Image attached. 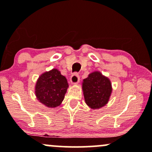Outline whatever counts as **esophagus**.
<instances>
[{"label": "esophagus", "instance_id": "34e87169", "mask_svg": "<svg viewBox=\"0 0 152 152\" xmlns=\"http://www.w3.org/2000/svg\"><path fill=\"white\" fill-rule=\"evenodd\" d=\"M79 80H80V78H79V76H78V74H74L71 76L70 82L71 83V84H76V83H78V82H79Z\"/></svg>", "mask_w": 152, "mask_h": 152}]
</instances>
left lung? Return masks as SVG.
Returning a JSON list of instances; mask_svg holds the SVG:
<instances>
[{"instance_id": "obj_1", "label": "left lung", "mask_w": 152, "mask_h": 152, "mask_svg": "<svg viewBox=\"0 0 152 152\" xmlns=\"http://www.w3.org/2000/svg\"><path fill=\"white\" fill-rule=\"evenodd\" d=\"M82 90L87 106L91 109H99L109 102L112 86L109 78L96 71L83 80Z\"/></svg>"}]
</instances>
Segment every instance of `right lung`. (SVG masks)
<instances>
[{
	"label": "right lung",
	"mask_w": 152,
	"mask_h": 152,
	"mask_svg": "<svg viewBox=\"0 0 152 152\" xmlns=\"http://www.w3.org/2000/svg\"><path fill=\"white\" fill-rule=\"evenodd\" d=\"M68 88L66 78L58 69H53L38 77L35 86V94L39 102L52 109L61 105Z\"/></svg>",
	"instance_id": "right-lung-1"
}]
</instances>
